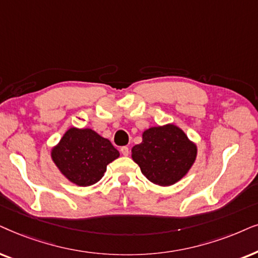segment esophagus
<instances>
[{
	"mask_svg": "<svg viewBox=\"0 0 258 258\" xmlns=\"http://www.w3.org/2000/svg\"><path fill=\"white\" fill-rule=\"evenodd\" d=\"M120 153H121L123 157H127V156H128V153H130L128 147H127V146H122L121 149H120Z\"/></svg>",
	"mask_w": 258,
	"mask_h": 258,
	"instance_id": "34e87169",
	"label": "esophagus"
}]
</instances>
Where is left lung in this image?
<instances>
[{
  "label": "left lung",
  "mask_w": 258,
  "mask_h": 258,
  "mask_svg": "<svg viewBox=\"0 0 258 258\" xmlns=\"http://www.w3.org/2000/svg\"><path fill=\"white\" fill-rule=\"evenodd\" d=\"M197 158V145L174 123L153 126L143 132V142L132 147V159L153 184L171 186L186 176Z\"/></svg>",
  "instance_id": "left-lung-1"
}]
</instances>
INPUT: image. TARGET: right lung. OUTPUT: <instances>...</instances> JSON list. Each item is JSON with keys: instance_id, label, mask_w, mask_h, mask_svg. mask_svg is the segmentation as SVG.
Returning a JSON list of instances; mask_svg holds the SVG:
<instances>
[{"instance_id": "right-lung-1", "label": "right lung", "mask_w": 258, "mask_h": 258, "mask_svg": "<svg viewBox=\"0 0 258 258\" xmlns=\"http://www.w3.org/2000/svg\"><path fill=\"white\" fill-rule=\"evenodd\" d=\"M108 139L92 128L67 130L50 151L61 174L78 186H91L104 177L107 165L119 158Z\"/></svg>"}]
</instances>
